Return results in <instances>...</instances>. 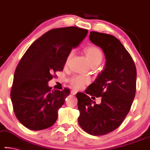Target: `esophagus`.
I'll return each mask as SVG.
<instances>
[{
    "label": "esophagus",
    "mask_w": 150,
    "mask_h": 150,
    "mask_svg": "<svg viewBox=\"0 0 150 150\" xmlns=\"http://www.w3.org/2000/svg\"><path fill=\"white\" fill-rule=\"evenodd\" d=\"M76 93H77V91H76V90H71V95H75V94H76Z\"/></svg>",
    "instance_id": "esophagus-1"
}]
</instances>
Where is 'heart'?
<instances>
[{"instance_id": "obj_1", "label": "heart", "mask_w": 150, "mask_h": 150, "mask_svg": "<svg viewBox=\"0 0 150 150\" xmlns=\"http://www.w3.org/2000/svg\"><path fill=\"white\" fill-rule=\"evenodd\" d=\"M74 51H71L68 56L67 59H69L72 56ZM85 53L86 57L89 62L90 64H99L103 59V53L98 47L95 46H90L85 49ZM90 80L87 77L82 76H76L71 79V83L73 86L77 89L81 88L84 84H88Z\"/></svg>"}]
</instances>
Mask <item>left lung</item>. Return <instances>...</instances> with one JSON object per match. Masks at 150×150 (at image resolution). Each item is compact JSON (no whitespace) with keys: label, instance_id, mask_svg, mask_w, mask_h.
Masks as SVG:
<instances>
[{"label":"left lung","instance_id":"8db88e82","mask_svg":"<svg viewBox=\"0 0 150 150\" xmlns=\"http://www.w3.org/2000/svg\"><path fill=\"white\" fill-rule=\"evenodd\" d=\"M89 39L103 50L106 62L86 94H76L79 124L87 133L99 136L120 127L129 112L135 96L137 70L131 55L115 36L92 31ZM87 94L101 96V103L96 104Z\"/></svg>","mask_w":150,"mask_h":150}]
</instances>
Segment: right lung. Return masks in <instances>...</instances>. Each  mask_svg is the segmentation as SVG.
Listing matches in <instances>:
<instances>
[{
  "label": "right lung",
  "mask_w": 150,
  "mask_h": 150,
  "mask_svg": "<svg viewBox=\"0 0 150 150\" xmlns=\"http://www.w3.org/2000/svg\"><path fill=\"white\" fill-rule=\"evenodd\" d=\"M88 30L71 26L49 30L32 43L21 57L11 90L15 114L28 129L40 131L57 119L70 90H52L53 73L62 71L72 48L86 37Z\"/></svg>",
  "instance_id": "add662e5"
}]
</instances>
